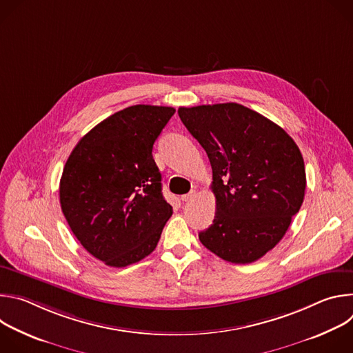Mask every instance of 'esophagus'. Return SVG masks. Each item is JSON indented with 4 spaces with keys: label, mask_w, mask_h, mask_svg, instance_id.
<instances>
[{
    "label": "esophagus",
    "mask_w": 353,
    "mask_h": 353,
    "mask_svg": "<svg viewBox=\"0 0 353 353\" xmlns=\"http://www.w3.org/2000/svg\"><path fill=\"white\" fill-rule=\"evenodd\" d=\"M195 195H196V190L194 188V190H191L190 192H187V194L181 195L180 198H181V201H190V199H192Z\"/></svg>",
    "instance_id": "esophagus-1"
}]
</instances>
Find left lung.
Segmentation results:
<instances>
[{"instance_id": "left-lung-1", "label": "left lung", "mask_w": 353, "mask_h": 353, "mask_svg": "<svg viewBox=\"0 0 353 353\" xmlns=\"http://www.w3.org/2000/svg\"><path fill=\"white\" fill-rule=\"evenodd\" d=\"M212 168L216 212L198 237L234 264L254 263L285 236L306 190L303 157L283 128L239 103L180 108Z\"/></svg>"}]
</instances>
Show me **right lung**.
I'll use <instances>...</instances> for the list:
<instances>
[{
	"mask_svg": "<svg viewBox=\"0 0 353 353\" xmlns=\"http://www.w3.org/2000/svg\"><path fill=\"white\" fill-rule=\"evenodd\" d=\"M174 112L150 105L120 110L83 135L64 166L63 214L88 253L109 267L152 253L173 214L152 148Z\"/></svg>",
	"mask_w": 353,
	"mask_h": 353,
	"instance_id": "add662e5",
	"label": "right lung"
}]
</instances>
